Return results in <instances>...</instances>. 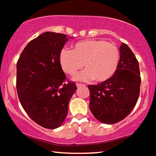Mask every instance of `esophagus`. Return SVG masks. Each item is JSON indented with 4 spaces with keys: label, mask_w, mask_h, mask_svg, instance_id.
<instances>
[{
    "label": "esophagus",
    "mask_w": 156,
    "mask_h": 156,
    "mask_svg": "<svg viewBox=\"0 0 156 156\" xmlns=\"http://www.w3.org/2000/svg\"><path fill=\"white\" fill-rule=\"evenodd\" d=\"M76 86L78 87H82V86H85V84H81V83H76Z\"/></svg>",
    "instance_id": "34e87169"
}]
</instances>
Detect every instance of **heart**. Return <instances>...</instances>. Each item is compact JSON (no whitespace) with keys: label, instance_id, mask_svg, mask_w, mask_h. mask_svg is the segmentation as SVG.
Returning a JSON list of instances; mask_svg holds the SVG:
<instances>
[{"label":"heart","instance_id":"heart-1","mask_svg":"<svg viewBox=\"0 0 156 156\" xmlns=\"http://www.w3.org/2000/svg\"><path fill=\"white\" fill-rule=\"evenodd\" d=\"M119 58L117 46L102 39L78 41L71 51L63 49L59 54V63L65 73L74 76L83 66L85 70L77 79L97 82H104L115 75Z\"/></svg>","mask_w":156,"mask_h":156}]
</instances>
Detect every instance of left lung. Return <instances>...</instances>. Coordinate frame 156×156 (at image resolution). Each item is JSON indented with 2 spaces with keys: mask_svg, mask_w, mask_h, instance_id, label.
I'll return each instance as SVG.
<instances>
[{
  "mask_svg": "<svg viewBox=\"0 0 156 156\" xmlns=\"http://www.w3.org/2000/svg\"><path fill=\"white\" fill-rule=\"evenodd\" d=\"M120 59L112 77L98 85H89L90 109L100 122L115 124L128 116L139 98V65L126 44L119 47Z\"/></svg>",
  "mask_w": 156,
  "mask_h": 156,
  "instance_id": "1",
  "label": "left lung"
}]
</instances>
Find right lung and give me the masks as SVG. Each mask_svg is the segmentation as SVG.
I'll return each instance as SVG.
<instances>
[{
    "mask_svg": "<svg viewBox=\"0 0 156 156\" xmlns=\"http://www.w3.org/2000/svg\"><path fill=\"white\" fill-rule=\"evenodd\" d=\"M67 41L66 34L44 32L27 44L17 62L20 102L29 117L46 129L63 124L77 89L74 82L66 83L59 63V54Z\"/></svg>",
    "mask_w": 156,
    "mask_h": 156,
    "instance_id": "add662e5",
    "label": "right lung"
}]
</instances>
